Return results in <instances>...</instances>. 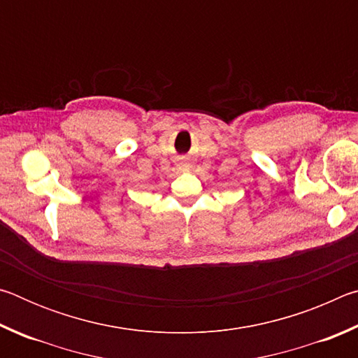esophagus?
I'll list each match as a JSON object with an SVG mask.
<instances>
[{"label": "esophagus", "instance_id": "esophagus-1", "mask_svg": "<svg viewBox=\"0 0 358 358\" xmlns=\"http://www.w3.org/2000/svg\"><path fill=\"white\" fill-rule=\"evenodd\" d=\"M180 169H181V171H186V169H189V164H187V162H181Z\"/></svg>", "mask_w": 358, "mask_h": 358}]
</instances>
